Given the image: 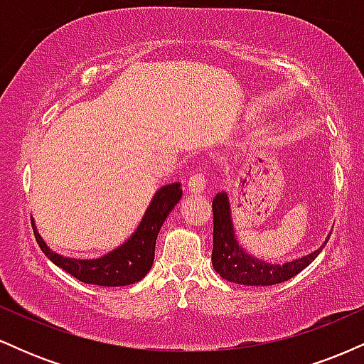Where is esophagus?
Returning <instances> with one entry per match:
<instances>
[{"label": "esophagus", "instance_id": "esophagus-1", "mask_svg": "<svg viewBox=\"0 0 364 364\" xmlns=\"http://www.w3.org/2000/svg\"><path fill=\"white\" fill-rule=\"evenodd\" d=\"M205 185H207V179L202 173H195L188 178V190H190L191 193H203Z\"/></svg>", "mask_w": 364, "mask_h": 364}]
</instances>
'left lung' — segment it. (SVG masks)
I'll use <instances>...</instances> for the list:
<instances>
[{
	"label": "left lung",
	"instance_id": "8db88e82",
	"mask_svg": "<svg viewBox=\"0 0 364 364\" xmlns=\"http://www.w3.org/2000/svg\"><path fill=\"white\" fill-rule=\"evenodd\" d=\"M214 212V246H212V265L220 277L229 282L243 284V286H274L287 279L294 277L296 274L306 269L310 263L318 257L325 243L316 252L298 260L286 262L282 265L277 263H267L258 260L250 255L243 246H240L235 235V225L231 219V205H229L228 193H217L212 202Z\"/></svg>",
	"mask_w": 364,
	"mask_h": 364
}]
</instances>
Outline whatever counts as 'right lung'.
Here are the masks:
<instances>
[{
	"mask_svg": "<svg viewBox=\"0 0 364 364\" xmlns=\"http://www.w3.org/2000/svg\"><path fill=\"white\" fill-rule=\"evenodd\" d=\"M181 195L183 190L179 183H171V185L159 188L135 232L123 245L101 258L78 260V258H68L54 253L37 232L34 219H32L36 241L54 265L73 275L78 281L107 287L135 284L141 281L152 267L159 231L171 210L179 202Z\"/></svg>",
	"mask_w": 364,
	"mask_h": 364,
	"instance_id": "1",
	"label": "right lung"
}]
</instances>
